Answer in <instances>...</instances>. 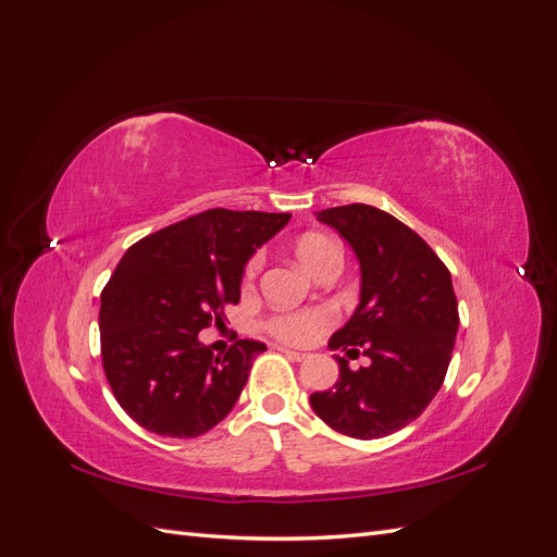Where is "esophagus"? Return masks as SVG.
<instances>
[{
  "mask_svg": "<svg viewBox=\"0 0 557 557\" xmlns=\"http://www.w3.org/2000/svg\"><path fill=\"white\" fill-rule=\"evenodd\" d=\"M278 350H281V352H285V356H288L290 360H297V362H301V360H307V358H309V352H305V350H295V348H288V346H281Z\"/></svg>",
  "mask_w": 557,
  "mask_h": 557,
  "instance_id": "esophagus-1",
  "label": "esophagus"
}]
</instances>
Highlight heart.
I'll return each instance as SVG.
<instances>
[{
  "label": "heart",
  "mask_w": 557,
  "mask_h": 557,
  "mask_svg": "<svg viewBox=\"0 0 557 557\" xmlns=\"http://www.w3.org/2000/svg\"><path fill=\"white\" fill-rule=\"evenodd\" d=\"M295 256L301 262V267L307 269L309 274H313L320 264H325L330 260L342 258V248L334 239L325 237V234L309 232L305 237H299L295 246ZM262 264V258L256 256L244 272V283L250 285L252 278H256L258 269ZM327 313L323 311H299V313H281L269 320L267 327L269 332H274L276 336L285 342H305L309 336H313L318 330H323L327 325Z\"/></svg>",
  "instance_id": "b5f03b06"
}]
</instances>
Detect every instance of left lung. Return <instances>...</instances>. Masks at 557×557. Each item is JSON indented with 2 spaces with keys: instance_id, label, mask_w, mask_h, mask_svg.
<instances>
[{
  "instance_id": "8db88e82",
  "label": "left lung",
  "mask_w": 557,
  "mask_h": 557,
  "mask_svg": "<svg viewBox=\"0 0 557 557\" xmlns=\"http://www.w3.org/2000/svg\"><path fill=\"white\" fill-rule=\"evenodd\" d=\"M360 262V305L330 339L332 350L367 356L352 372L339 362V381L311 395L318 418L352 440H379L428 409L440 393L458 334V299L446 264L395 215L369 205L318 211Z\"/></svg>"
}]
</instances>
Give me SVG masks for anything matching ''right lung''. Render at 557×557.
Instances as JSON below:
<instances>
[{
  "label": "right lung",
  "instance_id": "right-lung-1",
  "mask_svg": "<svg viewBox=\"0 0 557 557\" xmlns=\"http://www.w3.org/2000/svg\"><path fill=\"white\" fill-rule=\"evenodd\" d=\"M290 213L209 209L127 248L102 290L99 334L113 397L144 430L190 440L237 404L264 344L213 356L197 334L242 297L248 258Z\"/></svg>",
  "mask_w": 557,
  "mask_h": 557
}]
</instances>
